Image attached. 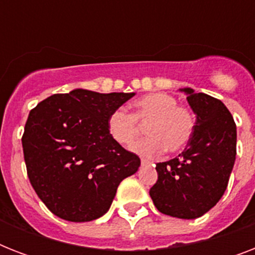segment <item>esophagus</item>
<instances>
[{
	"label": "esophagus",
	"mask_w": 255,
	"mask_h": 255,
	"mask_svg": "<svg viewBox=\"0 0 255 255\" xmlns=\"http://www.w3.org/2000/svg\"><path fill=\"white\" fill-rule=\"evenodd\" d=\"M141 165H151V161L149 160L141 159Z\"/></svg>",
	"instance_id": "obj_1"
}]
</instances>
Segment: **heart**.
<instances>
[{
  "label": "heart",
  "mask_w": 255,
  "mask_h": 255,
  "mask_svg": "<svg viewBox=\"0 0 255 255\" xmlns=\"http://www.w3.org/2000/svg\"><path fill=\"white\" fill-rule=\"evenodd\" d=\"M148 137L131 147L143 157H156L165 149L170 153L182 151L189 144L196 129V116L190 108L178 104L177 98L165 92L148 94L133 102V114L116 108L107 119L111 139L122 147H128L139 135V124H146Z\"/></svg>",
  "instance_id": "1"
}]
</instances>
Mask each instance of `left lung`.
Returning a JSON list of instances; mask_svg holds the SVG:
<instances>
[{
    "label": "left lung",
    "instance_id": "left-lung-1",
    "mask_svg": "<svg viewBox=\"0 0 255 255\" xmlns=\"http://www.w3.org/2000/svg\"><path fill=\"white\" fill-rule=\"evenodd\" d=\"M181 91L196 114V129L184 152L156 164L157 181L149 196L163 214L193 220L225 193L237 155V128L221 100L192 88Z\"/></svg>",
    "mask_w": 255,
    "mask_h": 255
}]
</instances>
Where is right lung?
Masks as SVG:
<instances>
[{
	"label": "right lung",
	"instance_id": "add662e5",
	"mask_svg": "<svg viewBox=\"0 0 255 255\" xmlns=\"http://www.w3.org/2000/svg\"><path fill=\"white\" fill-rule=\"evenodd\" d=\"M133 95L77 88L49 96L30 111L22 135L26 169L51 213L71 222L102 217L120 182L139 169V156L107 131L110 114Z\"/></svg>",
	"mask_w": 255,
	"mask_h": 255
}]
</instances>
